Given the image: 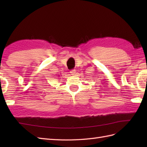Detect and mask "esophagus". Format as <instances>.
Here are the masks:
<instances>
[{"label": "esophagus", "instance_id": "esophagus-1", "mask_svg": "<svg viewBox=\"0 0 147 147\" xmlns=\"http://www.w3.org/2000/svg\"><path fill=\"white\" fill-rule=\"evenodd\" d=\"M70 73H71V75H74H74H76V70L73 69V70L70 71Z\"/></svg>", "mask_w": 147, "mask_h": 147}]
</instances>
